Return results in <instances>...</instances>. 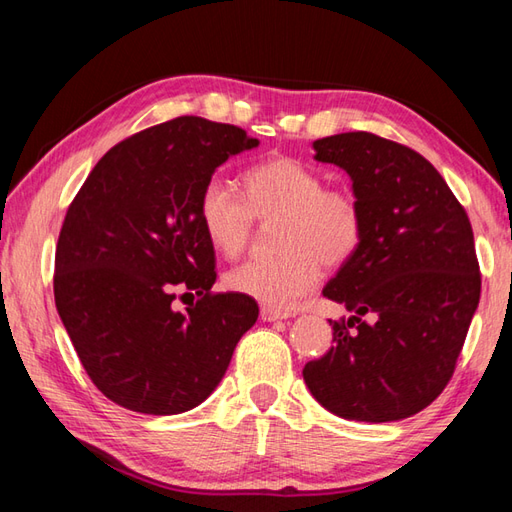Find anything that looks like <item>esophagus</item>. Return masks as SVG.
<instances>
[{
    "mask_svg": "<svg viewBox=\"0 0 512 512\" xmlns=\"http://www.w3.org/2000/svg\"><path fill=\"white\" fill-rule=\"evenodd\" d=\"M284 319H288V314H286V312H279V310H275V308H268V306H264V308H262V321L273 323V321H284Z\"/></svg>",
    "mask_w": 512,
    "mask_h": 512,
    "instance_id": "34e87169",
    "label": "esophagus"
}]
</instances>
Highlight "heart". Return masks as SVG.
I'll return each mask as SVG.
<instances>
[{
	"label": "heart",
	"mask_w": 512,
	"mask_h": 512,
	"mask_svg": "<svg viewBox=\"0 0 512 512\" xmlns=\"http://www.w3.org/2000/svg\"><path fill=\"white\" fill-rule=\"evenodd\" d=\"M244 198L222 178L204 182L198 217L211 246L224 257L246 248L255 220H273L277 250L273 259H248L233 268L226 284L239 295L275 310H290L319 286L321 262L343 266L361 248L365 217L361 202L347 189L325 187L317 169L295 158H270L250 167Z\"/></svg>",
	"instance_id": "1"
}]
</instances>
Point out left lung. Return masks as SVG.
<instances>
[{"label":"left lung","instance_id":"left-lung-1","mask_svg":"<svg viewBox=\"0 0 512 512\" xmlns=\"http://www.w3.org/2000/svg\"><path fill=\"white\" fill-rule=\"evenodd\" d=\"M312 147L350 176L365 233L323 288L352 317L330 319L334 345L303 380L345 420L409 418L447 387L480 303L469 215L436 167L394 140L347 132Z\"/></svg>","mask_w":512,"mask_h":512}]
</instances>
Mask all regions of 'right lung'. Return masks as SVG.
<instances>
[{"label":"right lung","mask_w":512,"mask_h":512,"mask_svg":"<svg viewBox=\"0 0 512 512\" xmlns=\"http://www.w3.org/2000/svg\"><path fill=\"white\" fill-rule=\"evenodd\" d=\"M257 145L242 127L173 118L114 145L72 200L54 303L85 372L116 405L149 416L198 407L255 325V299L211 292L215 250L198 195L217 167ZM178 287L201 297L184 313L170 306Z\"/></svg>","instance_id":"add662e5"}]
</instances>
